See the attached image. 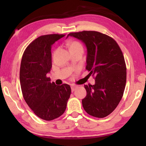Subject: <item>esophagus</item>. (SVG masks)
Segmentation results:
<instances>
[{"label": "esophagus", "instance_id": "34e87169", "mask_svg": "<svg viewBox=\"0 0 146 146\" xmlns=\"http://www.w3.org/2000/svg\"><path fill=\"white\" fill-rule=\"evenodd\" d=\"M77 88H78V86H76V85L71 86V91H72V92H73V91H75Z\"/></svg>", "mask_w": 146, "mask_h": 146}]
</instances>
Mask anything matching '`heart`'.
Here are the masks:
<instances>
[{
	"label": "heart",
	"instance_id": "obj_1",
	"mask_svg": "<svg viewBox=\"0 0 146 146\" xmlns=\"http://www.w3.org/2000/svg\"><path fill=\"white\" fill-rule=\"evenodd\" d=\"M68 46L69 48H70V52H73V51H76L78 50H83L82 45L78 40H74L69 42Z\"/></svg>",
	"mask_w": 146,
	"mask_h": 146
}]
</instances>
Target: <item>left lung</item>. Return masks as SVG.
I'll use <instances>...</instances> for the list:
<instances>
[{
    "mask_svg": "<svg viewBox=\"0 0 146 146\" xmlns=\"http://www.w3.org/2000/svg\"><path fill=\"white\" fill-rule=\"evenodd\" d=\"M82 40L87 48L86 69L95 79L84 85L87 92L82 103L89 115L104 118L111 114L122 98L126 83V66L117 42L106 34L83 31L68 34Z\"/></svg>",
    "mask_w": 146,
    "mask_h": 146,
    "instance_id": "obj_1",
    "label": "left lung"
}]
</instances>
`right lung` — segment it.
<instances>
[{
  "instance_id": "right-lung-1",
  "label": "right lung",
  "mask_w": 146,
  "mask_h": 146,
  "mask_svg": "<svg viewBox=\"0 0 146 146\" xmlns=\"http://www.w3.org/2000/svg\"><path fill=\"white\" fill-rule=\"evenodd\" d=\"M65 36L42 35L29 44L22 57L20 83L23 97L37 117L52 120L65 111L71 90L70 85L56 86L47 76L52 67L51 46Z\"/></svg>"
}]
</instances>
